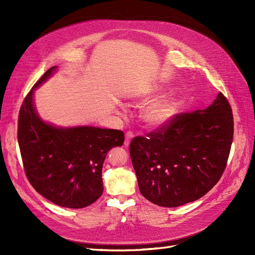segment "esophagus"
I'll return each instance as SVG.
<instances>
[{
  "instance_id": "1",
  "label": "esophagus",
  "mask_w": 255,
  "mask_h": 255,
  "mask_svg": "<svg viewBox=\"0 0 255 255\" xmlns=\"http://www.w3.org/2000/svg\"><path fill=\"white\" fill-rule=\"evenodd\" d=\"M133 137H134V134H133L132 132H128V133L126 134V140H125V145H126V146H128V145L129 144L130 140L133 139Z\"/></svg>"
}]
</instances>
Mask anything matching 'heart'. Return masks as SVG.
Returning a JSON list of instances; mask_svg holds the SVG:
<instances>
[{
    "label": "heart",
    "mask_w": 255,
    "mask_h": 255,
    "mask_svg": "<svg viewBox=\"0 0 255 255\" xmlns=\"http://www.w3.org/2000/svg\"><path fill=\"white\" fill-rule=\"evenodd\" d=\"M153 94V90H140L133 92L129 96L130 101L142 102L148 100ZM180 111V102L175 98H168L154 102L145 107L142 117L146 125L150 127H163L170 122Z\"/></svg>",
    "instance_id": "1"
}]
</instances>
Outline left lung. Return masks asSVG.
I'll use <instances>...</instances> for the list:
<instances>
[{
  "instance_id": "8db88e82",
  "label": "left lung",
  "mask_w": 255,
  "mask_h": 255,
  "mask_svg": "<svg viewBox=\"0 0 255 255\" xmlns=\"http://www.w3.org/2000/svg\"><path fill=\"white\" fill-rule=\"evenodd\" d=\"M233 130L232 109L219 92L207 109L177 114L146 137H134L129 154L140 194L164 207L203 197L225 171Z\"/></svg>"
}]
</instances>
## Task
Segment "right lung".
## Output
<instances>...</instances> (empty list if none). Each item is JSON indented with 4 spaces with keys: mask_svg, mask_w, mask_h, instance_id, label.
Here are the masks:
<instances>
[{
    "mask_svg": "<svg viewBox=\"0 0 255 255\" xmlns=\"http://www.w3.org/2000/svg\"><path fill=\"white\" fill-rule=\"evenodd\" d=\"M56 68H50L23 101L18 142L25 174L35 190L56 205L82 208L101 197L106 154L123 144L125 134L119 129L90 126L57 128L44 122L35 109L34 90Z\"/></svg>",
    "mask_w": 255,
    "mask_h": 255,
    "instance_id": "obj_1",
    "label": "right lung"
}]
</instances>
